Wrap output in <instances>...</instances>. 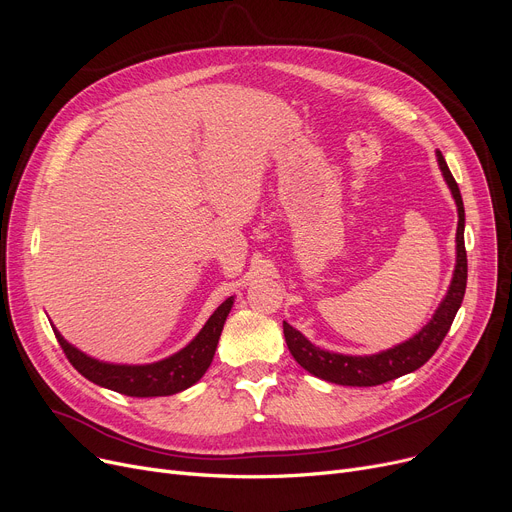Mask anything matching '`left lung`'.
Instances as JSON below:
<instances>
[{
  "mask_svg": "<svg viewBox=\"0 0 512 512\" xmlns=\"http://www.w3.org/2000/svg\"><path fill=\"white\" fill-rule=\"evenodd\" d=\"M438 164L444 174V180L450 186V193L456 201V207H459V228H456V265H454V276H452L450 288L446 292L442 305L417 336L390 348V351L371 355V357H348V355L321 351L319 346L311 344L299 330H294L284 321V338H286L290 355L303 369L313 373L315 378L340 384V386H380L400 378V375L411 373L419 369L423 363H427L429 357L438 351L444 336L448 334L454 315L463 303L465 288H467L465 207H463L459 184H456L454 176L450 174L444 155L440 151H438Z\"/></svg>",
  "mask_w": 512,
  "mask_h": 512,
  "instance_id": "obj_1",
  "label": "left lung"
}]
</instances>
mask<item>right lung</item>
I'll use <instances>...</instances> for the list:
<instances>
[{
  "mask_svg": "<svg viewBox=\"0 0 512 512\" xmlns=\"http://www.w3.org/2000/svg\"><path fill=\"white\" fill-rule=\"evenodd\" d=\"M232 301L234 299L230 297L215 309L203 330L197 334V338L188 346H184L180 353L151 365L101 363L68 344L58 330H53V334H56L62 351L72 363V367L80 375H85L89 382L134 398L170 396L199 382L201 375L211 365L220 334L224 330V321L232 309Z\"/></svg>",
  "mask_w": 512,
  "mask_h": 512,
  "instance_id": "obj_1",
  "label": "right lung"
}]
</instances>
